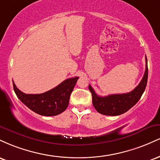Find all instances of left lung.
<instances>
[{"label": "left lung", "mask_w": 160, "mask_h": 160, "mask_svg": "<svg viewBox=\"0 0 160 160\" xmlns=\"http://www.w3.org/2000/svg\"><path fill=\"white\" fill-rule=\"evenodd\" d=\"M146 59V69L140 83L135 89L123 94L109 95L108 96H99L95 93L94 89L89 85V89L92 96V104L98 113L108 116H117L124 113L132 108L139 101L145 90L148 82V59Z\"/></svg>", "instance_id": "8db88e82"}]
</instances>
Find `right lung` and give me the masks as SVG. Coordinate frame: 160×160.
Returning a JSON list of instances; mask_svg holds the SVG:
<instances>
[{
	"label": "right lung",
	"instance_id": "right-lung-1",
	"mask_svg": "<svg viewBox=\"0 0 160 160\" xmlns=\"http://www.w3.org/2000/svg\"><path fill=\"white\" fill-rule=\"evenodd\" d=\"M78 77L68 78L50 90L41 94H25L13 83V89L17 97L29 109L42 116H56L65 111L69 104Z\"/></svg>",
	"mask_w": 160,
	"mask_h": 160
}]
</instances>
